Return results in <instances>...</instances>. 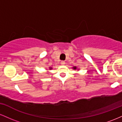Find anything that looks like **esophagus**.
I'll return each mask as SVG.
<instances>
[{
    "label": "esophagus",
    "instance_id": "34e87169",
    "mask_svg": "<svg viewBox=\"0 0 122 122\" xmlns=\"http://www.w3.org/2000/svg\"><path fill=\"white\" fill-rule=\"evenodd\" d=\"M65 61H61V65H65Z\"/></svg>",
    "mask_w": 122,
    "mask_h": 122
}]
</instances>
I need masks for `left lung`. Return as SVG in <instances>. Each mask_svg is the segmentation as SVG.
Returning <instances> with one entry per match:
<instances>
[{"mask_svg":"<svg viewBox=\"0 0 122 122\" xmlns=\"http://www.w3.org/2000/svg\"><path fill=\"white\" fill-rule=\"evenodd\" d=\"M72 69H74V70H76V69H77V68L76 66H73V68H72ZM79 69H78V70H79Z\"/></svg>","mask_w":122,"mask_h":122,"instance_id":"obj_1","label":"left lung"}]
</instances>
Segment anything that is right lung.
Here are the masks:
<instances>
[{
  "instance_id": "right-lung-1",
  "label": "right lung",
  "mask_w": 122,
  "mask_h": 122,
  "mask_svg": "<svg viewBox=\"0 0 122 122\" xmlns=\"http://www.w3.org/2000/svg\"><path fill=\"white\" fill-rule=\"evenodd\" d=\"M49 70H51V69H52V68H51V67H49Z\"/></svg>"
}]
</instances>
